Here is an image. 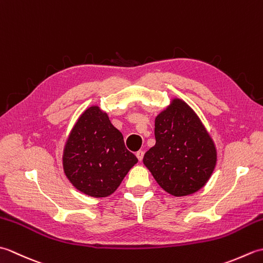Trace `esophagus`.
<instances>
[{
    "instance_id": "34e87169",
    "label": "esophagus",
    "mask_w": 263,
    "mask_h": 263,
    "mask_svg": "<svg viewBox=\"0 0 263 263\" xmlns=\"http://www.w3.org/2000/svg\"><path fill=\"white\" fill-rule=\"evenodd\" d=\"M136 156H137V158H138V160H139V161H142V159H143V156H144V153L142 152V150H139V152H137Z\"/></svg>"
}]
</instances>
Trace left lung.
<instances>
[{
    "label": "left lung",
    "instance_id": "1",
    "mask_svg": "<svg viewBox=\"0 0 263 263\" xmlns=\"http://www.w3.org/2000/svg\"><path fill=\"white\" fill-rule=\"evenodd\" d=\"M156 144L143 157L154 178L174 197L199 191L217 163L216 146L199 116L180 98L155 120Z\"/></svg>",
    "mask_w": 263,
    "mask_h": 263
}]
</instances>
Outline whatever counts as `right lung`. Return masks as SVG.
<instances>
[{"mask_svg":"<svg viewBox=\"0 0 263 263\" xmlns=\"http://www.w3.org/2000/svg\"><path fill=\"white\" fill-rule=\"evenodd\" d=\"M63 171L77 190L92 198L114 193L138 163L106 111L92 105L80 115L66 139Z\"/></svg>","mask_w":263,"mask_h":263,"instance_id":"1","label":"right lung"}]
</instances>
